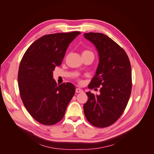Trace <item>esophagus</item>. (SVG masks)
Here are the masks:
<instances>
[{
    "label": "esophagus",
    "mask_w": 154,
    "mask_h": 154,
    "mask_svg": "<svg viewBox=\"0 0 154 154\" xmlns=\"http://www.w3.org/2000/svg\"><path fill=\"white\" fill-rule=\"evenodd\" d=\"M83 90L82 89V88H76V93H82L83 92Z\"/></svg>",
    "instance_id": "1"
}]
</instances>
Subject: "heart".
I'll list each match as a JSON object with an SVG mask.
<instances>
[{"label": "heart", "instance_id": "obj_1", "mask_svg": "<svg viewBox=\"0 0 154 154\" xmlns=\"http://www.w3.org/2000/svg\"><path fill=\"white\" fill-rule=\"evenodd\" d=\"M83 54H92V53L90 51H88V50H85V51H83Z\"/></svg>", "mask_w": 154, "mask_h": 154}]
</instances>
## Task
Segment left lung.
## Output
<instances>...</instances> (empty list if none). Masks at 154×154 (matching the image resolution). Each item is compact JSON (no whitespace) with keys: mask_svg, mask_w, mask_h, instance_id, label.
I'll return each instance as SVG.
<instances>
[{"mask_svg":"<svg viewBox=\"0 0 154 154\" xmlns=\"http://www.w3.org/2000/svg\"><path fill=\"white\" fill-rule=\"evenodd\" d=\"M85 38L95 45L100 61L88 88H100V94L86 92L85 116L91 125L104 128L112 125L122 115L132 91L131 65L125 50L106 35L88 32Z\"/></svg>","mask_w":154,"mask_h":154,"instance_id":"1","label":"left lung"}]
</instances>
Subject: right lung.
Returning a JSON list of instances; mask_svg holds the SVG:
<instances>
[{
	"label": "right lung",
	"instance_id": "1",
	"mask_svg": "<svg viewBox=\"0 0 154 154\" xmlns=\"http://www.w3.org/2000/svg\"><path fill=\"white\" fill-rule=\"evenodd\" d=\"M80 31L46 35L35 41L21 60L18 82L22 101L38 123L53 125L63 118L75 93L71 83L57 85L53 71L60 66L69 44Z\"/></svg>",
	"mask_w": 154,
	"mask_h": 154
}]
</instances>
